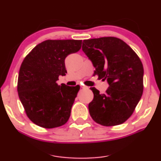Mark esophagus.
<instances>
[{
    "instance_id": "obj_1",
    "label": "esophagus",
    "mask_w": 161,
    "mask_h": 161,
    "mask_svg": "<svg viewBox=\"0 0 161 161\" xmlns=\"http://www.w3.org/2000/svg\"><path fill=\"white\" fill-rule=\"evenodd\" d=\"M81 87L82 88V89H87L88 87H87V86H85V85H81Z\"/></svg>"
}]
</instances>
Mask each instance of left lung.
<instances>
[{"label": "left lung", "mask_w": 161, "mask_h": 161, "mask_svg": "<svg viewBox=\"0 0 161 161\" xmlns=\"http://www.w3.org/2000/svg\"><path fill=\"white\" fill-rule=\"evenodd\" d=\"M82 51L91 61L95 74L106 80L108 87L100 94L96 87L88 105L90 114L104 126L120 125L133 114L143 93V65L123 40L102 37L84 40Z\"/></svg>", "instance_id": "8db88e82"}]
</instances>
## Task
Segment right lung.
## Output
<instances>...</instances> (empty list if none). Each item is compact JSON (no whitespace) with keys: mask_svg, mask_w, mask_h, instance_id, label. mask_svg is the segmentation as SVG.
<instances>
[{"mask_svg":"<svg viewBox=\"0 0 161 161\" xmlns=\"http://www.w3.org/2000/svg\"><path fill=\"white\" fill-rule=\"evenodd\" d=\"M81 40H47L25 58L18 76L17 92L28 118L40 127L54 128L69 120L80 85H58L67 71L65 59L81 49Z\"/></svg>","mask_w":161,"mask_h":161,"instance_id":"right-lung-1","label":"right lung"}]
</instances>
